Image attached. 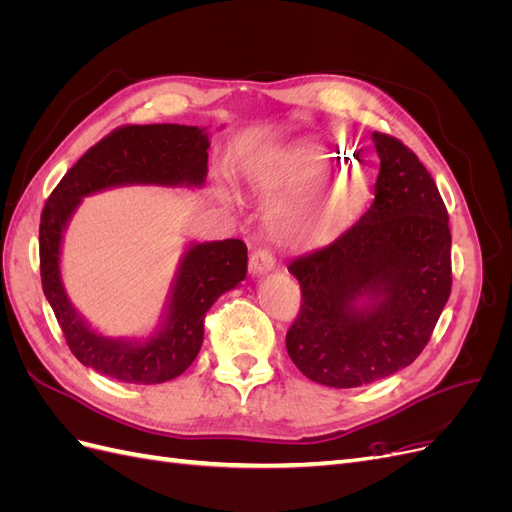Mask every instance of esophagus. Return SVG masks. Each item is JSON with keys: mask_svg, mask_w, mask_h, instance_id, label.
I'll return each mask as SVG.
<instances>
[{"mask_svg": "<svg viewBox=\"0 0 512 512\" xmlns=\"http://www.w3.org/2000/svg\"><path fill=\"white\" fill-rule=\"evenodd\" d=\"M275 269V256L269 250H256L250 256V273L252 275H265Z\"/></svg>", "mask_w": 512, "mask_h": 512, "instance_id": "obj_1", "label": "esophagus"}]
</instances>
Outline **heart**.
I'll return each instance as SVG.
<instances>
[{
    "mask_svg": "<svg viewBox=\"0 0 512 512\" xmlns=\"http://www.w3.org/2000/svg\"><path fill=\"white\" fill-rule=\"evenodd\" d=\"M335 153L329 151H299L292 160L297 162H327ZM367 200V185L356 179V192L346 183V175H337L324 181L320 188L305 200V207L294 215L286 226L284 235L288 241L301 247H316L331 243L356 220Z\"/></svg>",
    "mask_w": 512,
    "mask_h": 512,
    "instance_id": "1",
    "label": "heart"
}]
</instances>
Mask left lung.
I'll use <instances>...</instances> for the list:
<instances>
[{"label": "left lung", "instance_id": "8db88e82", "mask_svg": "<svg viewBox=\"0 0 512 512\" xmlns=\"http://www.w3.org/2000/svg\"><path fill=\"white\" fill-rule=\"evenodd\" d=\"M380 158L374 203L342 237L290 262L301 312L286 350L301 374L354 389L408 367L451 297V230L436 181L389 134H371Z\"/></svg>", "mask_w": 512, "mask_h": 512}]
</instances>
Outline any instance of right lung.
I'll return each instance as SVG.
<instances>
[{"instance_id":"obj_1","label":"right lung","mask_w":512,"mask_h":512,"mask_svg":"<svg viewBox=\"0 0 512 512\" xmlns=\"http://www.w3.org/2000/svg\"><path fill=\"white\" fill-rule=\"evenodd\" d=\"M207 128L153 123L123 126L91 147L49 196L40 218V275L46 301L72 354L85 367L128 384H160L181 376L203 346L205 314L247 273L239 239L190 243L181 254L162 320L153 335L108 337L76 312L61 280L64 232L85 196L119 185L200 188L207 179Z\"/></svg>"}]
</instances>
